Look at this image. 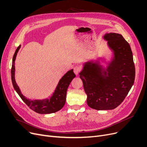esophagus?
<instances>
[{"mask_svg": "<svg viewBox=\"0 0 147 147\" xmlns=\"http://www.w3.org/2000/svg\"><path fill=\"white\" fill-rule=\"evenodd\" d=\"M81 70H82V67L80 65H76L74 67V73L76 75H78L80 72Z\"/></svg>", "mask_w": 147, "mask_h": 147, "instance_id": "1", "label": "esophagus"}]
</instances>
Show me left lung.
Here are the masks:
<instances>
[{"mask_svg": "<svg viewBox=\"0 0 147 147\" xmlns=\"http://www.w3.org/2000/svg\"><path fill=\"white\" fill-rule=\"evenodd\" d=\"M113 53L106 68L99 61H88L79 73L89 107L97 110H113L125 99L133 86L135 68L130 46L118 33L104 36Z\"/></svg>", "mask_w": 147, "mask_h": 147, "instance_id": "left-lung-1", "label": "left lung"}]
</instances>
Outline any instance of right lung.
<instances>
[{
  "mask_svg": "<svg viewBox=\"0 0 147 147\" xmlns=\"http://www.w3.org/2000/svg\"><path fill=\"white\" fill-rule=\"evenodd\" d=\"M20 48V46L17 48L12 58L11 79L14 89L16 90L22 101L30 107V109L38 114H51L60 110L65 103L67 90L69 84L76 77L73 69H71L67 71L59 80L58 85L52 95L50 97V99L36 100L27 99L21 94V90L15 79V61Z\"/></svg>",
  "mask_w": 147,
  "mask_h": 147,
  "instance_id": "add662e5",
  "label": "right lung"
}]
</instances>
